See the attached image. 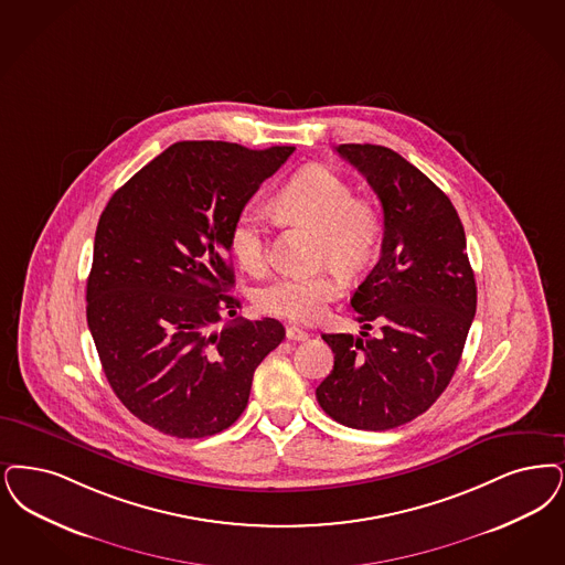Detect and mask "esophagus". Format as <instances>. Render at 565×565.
Instances as JSON below:
<instances>
[{"instance_id": "obj_1", "label": "esophagus", "mask_w": 565, "mask_h": 565, "mask_svg": "<svg viewBox=\"0 0 565 565\" xmlns=\"http://www.w3.org/2000/svg\"><path fill=\"white\" fill-rule=\"evenodd\" d=\"M286 339L288 340H307L309 339V334L305 332V330H300V328H296V326H290L288 330H286Z\"/></svg>"}]
</instances>
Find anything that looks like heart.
<instances>
[{
  "mask_svg": "<svg viewBox=\"0 0 565 565\" xmlns=\"http://www.w3.org/2000/svg\"><path fill=\"white\" fill-rule=\"evenodd\" d=\"M273 210L279 218L317 233V260L347 275L365 269L383 244V207L372 198L353 195L351 182L326 166L298 170L277 191ZM228 248L244 271L260 275L267 269V214L258 205L235 218ZM339 294L337 273L281 275L258 288L254 302L267 316L313 323Z\"/></svg>",
  "mask_w": 565,
  "mask_h": 565,
  "instance_id": "b5f03b06",
  "label": "heart"
}]
</instances>
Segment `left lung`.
<instances>
[{"mask_svg":"<svg viewBox=\"0 0 565 565\" xmlns=\"http://www.w3.org/2000/svg\"><path fill=\"white\" fill-rule=\"evenodd\" d=\"M384 214L381 258L351 296L363 339L323 334L334 370L317 386L323 412L351 429L386 430L427 412L460 362L477 309L467 237L448 195L381 145H339ZM372 322L384 334L372 340Z\"/></svg>","mask_w":565,"mask_h":565,"instance_id":"left-lung-1","label":"left lung"}]
</instances>
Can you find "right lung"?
I'll use <instances>...</instances> for the list:
<instances>
[{
	"instance_id": "1",
	"label": "right lung",
	"mask_w": 565,
	"mask_h": 565,
	"mask_svg": "<svg viewBox=\"0 0 565 565\" xmlns=\"http://www.w3.org/2000/svg\"><path fill=\"white\" fill-rule=\"evenodd\" d=\"M294 147L182 140L117 189L100 214L86 316L105 376L145 425L179 439L228 429L248 406L258 363L284 340L242 302L228 233Z\"/></svg>"
}]
</instances>
